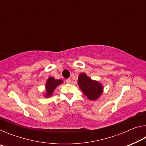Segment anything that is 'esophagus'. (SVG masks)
Masks as SVG:
<instances>
[{"instance_id": "obj_1", "label": "esophagus", "mask_w": 146, "mask_h": 146, "mask_svg": "<svg viewBox=\"0 0 146 146\" xmlns=\"http://www.w3.org/2000/svg\"><path fill=\"white\" fill-rule=\"evenodd\" d=\"M66 82L68 84H70L71 83V79L70 78H68L67 80H66Z\"/></svg>"}]
</instances>
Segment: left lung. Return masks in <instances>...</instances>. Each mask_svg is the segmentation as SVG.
Wrapping results in <instances>:
<instances>
[{
  "mask_svg": "<svg viewBox=\"0 0 146 146\" xmlns=\"http://www.w3.org/2000/svg\"><path fill=\"white\" fill-rule=\"evenodd\" d=\"M78 85L83 93L90 100H97L102 95L104 91L102 84L92 80L84 73L78 75Z\"/></svg>",
  "mask_w": 146,
  "mask_h": 146,
  "instance_id": "obj_1",
  "label": "left lung"
}]
</instances>
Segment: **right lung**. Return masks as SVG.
Returning <instances> with one entry per match:
<instances>
[{"label":"right lung","mask_w":146,"mask_h":146,"mask_svg":"<svg viewBox=\"0 0 146 146\" xmlns=\"http://www.w3.org/2000/svg\"><path fill=\"white\" fill-rule=\"evenodd\" d=\"M63 83V80H56L53 77H49L47 80V82L46 84V93L44 94V97L46 98L51 97L53 95V93L54 90H55L56 87L60 84Z\"/></svg>","instance_id":"add662e5"}]
</instances>
